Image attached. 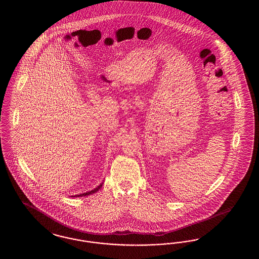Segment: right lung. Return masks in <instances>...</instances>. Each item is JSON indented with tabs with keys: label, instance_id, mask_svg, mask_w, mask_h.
<instances>
[{
	"label": "right lung",
	"instance_id": "right-lung-1",
	"mask_svg": "<svg viewBox=\"0 0 259 259\" xmlns=\"http://www.w3.org/2000/svg\"><path fill=\"white\" fill-rule=\"evenodd\" d=\"M102 185H103V183L101 184V185H98L96 188H94L93 190H91V191H88L87 193H82V194H78V195H74V197H82V196H88V195H90V194H93V193H95V192H97L99 189L102 187Z\"/></svg>",
	"mask_w": 259,
	"mask_h": 259
}]
</instances>
